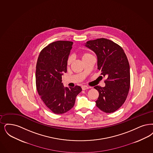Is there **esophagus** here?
Segmentation results:
<instances>
[{"mask_svg":"<svg viewBox=\"0 0 153 153\" xmlns=\"http://www.w3.org/2000/svg\"><path fill=\"white\" fill-rule=\"evenodd\" d=\"M82 90H86V89H89V87L88 86L86 85H83L82 86Z\"/></svg>","mask_w":153,"mask_h":153,"instance_id":"1","label":"esophagus"}]
</instances>
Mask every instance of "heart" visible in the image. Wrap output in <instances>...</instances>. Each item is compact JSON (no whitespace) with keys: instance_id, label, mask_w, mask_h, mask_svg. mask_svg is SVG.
Returning a JSON list of instances; mask_svg holds the SVG:
<instances>
[{"instance_id":"heart-1","label":"heart","mask_w":153,"mask_h":153,"mask_svg":"<svg viewBox=\"0 0 153 153\" xmlns=\"http://www.w3.org/2000/svg\"><path fill=\"white\" fill-rule=\"evenodd\" d=\"M90 55V54H89V53H83L82 55V57L83 58V57H85L86 56H88V55ZM72 61V57L69 56V57H68V59L67 61L68 65H69L71 64Z\"/></svg>"}]
</instances>
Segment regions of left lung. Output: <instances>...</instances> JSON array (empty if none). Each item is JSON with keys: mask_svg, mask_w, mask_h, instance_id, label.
I'll return each instance as SVG.
<instances>
[{"mask_svg": "<svg viewBox=\"0 0 153 153\" xmlns=\"http://www.w3.org/2000/svg\"><path fill=\"white\" fill-rule=\"evenodd\" d=\"M85 46L96 53L98 69L101 75L107 77L105 87H94L99 93L96 106L106 113H113L128 95L130 74L127 56L121 46L105 38L88 41Z\"/></svg>", "mask_w": 153, "mask_h": 153, "instance_id": "obj_1", "label": "left lung"}]
</instances>
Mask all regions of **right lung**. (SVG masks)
Listing matches in <instances>:
<instances>
[{"mask_svg": "<svg viewBox=\"0 0 153 153\" xmlns=\"http://www.w3.org/2000/svg\"><path fill=\"white\" fill-rule=\"evenodd\" d=\"M73 43L62 40L51 43L41 51L37 59V91L44 103L55 114L71 110L82 91L79 86L65 88L61 82L62 74L67 71V61Z\"/></svg>", "mask_w": 153, "mask_h": 153, "instance_id": "obj_1", "label": "right lung"}]
</instances>
